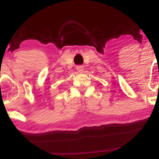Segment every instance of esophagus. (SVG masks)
Masks as SVG:
<instances>
[{"label":"esophagus","mask_w":159,"mask_h":159,"mask_svg":"<svg viewBox=\"0 0 159 159\" xmlns=\"http://www.w3.org/2000/svg\"><path fill=\"white\" fill-rule=\"evenodd\" d=\"M76 70L79 72H83V70H84V66H77L76 67Z\"/></svg>","instance_id":"obj_1"}]
</instances>
